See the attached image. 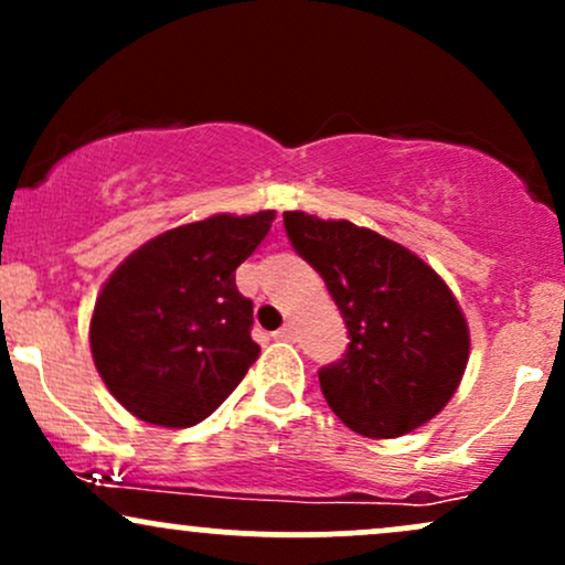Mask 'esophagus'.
<instances>
[{"label": "esophagus", "instance_id": "1", "mask_svg": "<svg viewBox=\"0 0 565 565\" xmlns=\"http://www.w3.org/2000/svg\"><path fill=\"white\" fill-rule=\"evenodd\" d=\"M274 337L276 340H291V337H295V327H291V323H284L278 332H274Z\"/></svg>", "mask_w": 565, "mask_h": 565}]
</instances>
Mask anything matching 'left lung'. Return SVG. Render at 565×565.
<instances>
[{"label":"left lung","instance_id":"obj_1","mask_svg":"<svg viewBox=\"0 0 565 565\" xmlns=\"http://www.w3.org/2000/svg\"><path fill=\"white\" fill-rule=\"evenodd\" d=\"M284 228L319 270L348 327V350L319 372L321 393L350 430L395 438L449 404L470 355L451 289L406 246L348 220L284 212Z\"/></svg>","mask_w":565,"mask_h":565}]
</instances>
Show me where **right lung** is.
<instances>
[{"label": "right lung", "instance_id": "obj_1", "mask_svg": "<svg viewBox=\"0 0 565 565\" xmlns=\"http://www.w3.org/2000/svg\"><path fill=\"white\" fill-rule=\"evenodd\" d=\"M276 212L212 215L135 249L97 295L89 348L106 387L142 423L191 427L244 380L260 345L236 268Z\"/></svg>", "mask_w": 565, "mask_h": 565}]
</instances>
